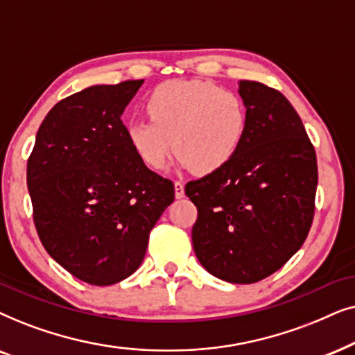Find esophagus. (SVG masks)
Returning a JSON list of instances; mask_svg holds the SVG:
<instances>
[{"instance_id": "obj_1", "label": "esophagus", "mask_w": 355, "mask_h": 355, "mask_svg": "<svg viewBox=\"0 0 355 355\" xmlns=\"http://www.w3.org/2000/svg\"><path fill=\"white\" fill-rule=\"evenodd\" d=\"M173 187H175V198H177V200H182V198L185 196V187H183V183L175 182Z\"/></svg>"}]
</instances>
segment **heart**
Wrapping results in <instances>:
<instances>
[{"label": "heart", "instance_id": "b5f03b06", "mask_svg": "<svg viewBox=\"0 0 355 355\" xmlns=\"http://www.w3.org/2000/svg\"><path fill=\"white\" fill-rule=\"evenodd\" d=\"M150 120L126 125L136 155L159 170L172 148L177 164L196 173H212L229 164L247 131V108L230 89L207 81H168L146 102Z\"/></svg>", "mask_w": 355, "mask_h": 355}]
</instances>
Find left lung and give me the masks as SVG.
I'll use <instances>...</instances> for the list:
<instances>
[{
  "label": "left lung",
  "mask_w": 355,
  "mask_h": 355,
  "mask_svg": "<svg viewBox=\"0 0 355 355\" xmlns=\"http://www.w3.org/2000/svg\"><path fill=\"white\" fill-rule=\"evenodd\" d=\"M247 131L229 164L187 183L198 207V261L212 276L252 284L304 245L315 212L316 155L299 113L281 92L240 81Z\"/></svg>",
  "instance_id": "8db88e82"
}]
</instances>
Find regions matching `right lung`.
<instances>
[{
	"label": "right lung",
	"instance_id": "add662e5",
	"mask_svg": "<svg viewBox=\"0 0 355 355\" xmlns=\"http://www.w3.org/2000/svg\"><path fill=\"white\" fill-rule=\"evenodd\" d=\"M143 83L91 86L63 98L42 121L27 162L42 243L92 286L116 284L141 266L149 232L175 198L173 183L136 155L121 121Z\"/></svg>",
	"mask_w": 355,
	"mask_h": 355
}]
</instances>
